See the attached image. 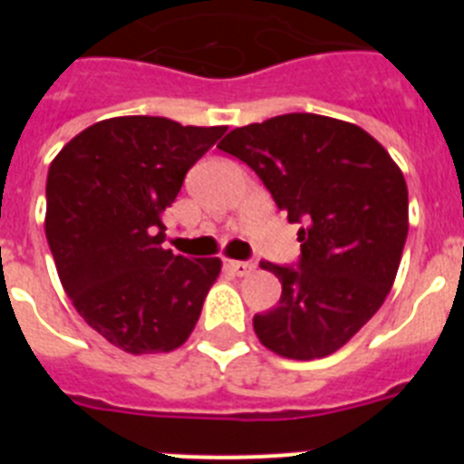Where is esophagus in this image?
Instances as JSON below:
<instances>
[{"mask_svg": "<svg viewBox=\"0 0 464 464\" xmlns=\"http://www.w3.org/2000/svg\"><path fill=\"white\" fill-rule=\"evenodd\" d=\"M227 267H229V272L237 274V276H248V274L256 269V265L248 260H229Z\"/></svg>", "mask_w": 464, "mask_h": 464, "instance_id": "34e87169", "label": "esophagus"}]
</instances>
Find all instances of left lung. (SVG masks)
I'll use <instances>...</instances> for the list:
<instances>
[{"label": "left lung", "mask_w": 464, "mask_h": 464, "mask_svg": "<svg viewBox=\"0 0 464 464\" xmlns=\"http://www.w3.org/2000/svg\"><path fill=\"white\" fill-rule=\"evenodd\" d=\"M218 149L251 167L288 223H299L297 262H260L283 290L274 309L253 315L257 339L283 358L334 353L395 281L409 232L400 167L358 125L315 113L237 127Z\"/></svg>", "instance_id": "8db88e82"}]
</instances>
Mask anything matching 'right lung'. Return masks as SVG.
I'll use <instances>...</instances> for the list:
<instances>
[{
	"label": "right lung",
	"mask_w": 464,
	"mask_h": 464,
	"mask_svg": "<svg viewBox=\"0 0 464 464\" xmlns=\"http://www.w3.org/2000/svg\"><path fill=\"white\" fill-rule=\"evenodd\" d=\"M225 130L111 118L76 134L48 169L46 239L64 293L127 353L181 346L220 274L218 257L165 251L160 216Z\"/></svg>",
	"instance_id": "add662e5"
}]
</instances>
